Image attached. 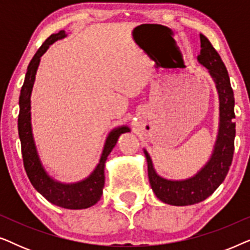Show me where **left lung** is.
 <instances>
[{"label":"left lung","instance_id":"8db88e82","mask_svg":"<svg viewBox=\"0 0 250 250\" xmlns=\"http://www.w3.org/2000/svg\"><path fill=\"white\" fill-rule=\"evenodd\" d=\"M201 50L198 61L209 71L216 84L220 98V129L211 158L197 175L184 181H169L157 175L149 153L145 151L148 163V176L151 189L163 203L174 206L198 204L210 196L223 182L230 169L234 151V97L230 77L220 54L206 36L200 34Z\"/></svg>","mask_w":250,"mask_h":250}]
</instances>
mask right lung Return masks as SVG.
Listing matches in <instances>:
<instances>
[{
	"mask_svg": "<svg viewBox=\"0 0 250 250\" xmlns=\"http://www.w3.org/2000/svg\"><path fill=\"white\" fill-rule=\"evenodd\" d=\"M66 36L64 30L52 34L45 40L33 59L30 60L27 68L25 82L20 91L19 97V116H18V132L20 142H21V153L23 167L27 176L33 187L51 204L57 206L68 208V209H83L97 204L102 196L104 186V163L107 157L117 143V140L122 133L129 132L126 126L118 127L110 132L105 141L104 151H102L100 163L97 168L86 180L78 183L62 184L51 179L42 167L34 143L30 125V93H32L34 81L37 67L40 64L41 57L45 53L51 44Z\"/></svg>",
	"mask_w": 250,
	"mask_h": 250,
	"instance_id": "1",
	"label": "right lung"
}]
</instances>
